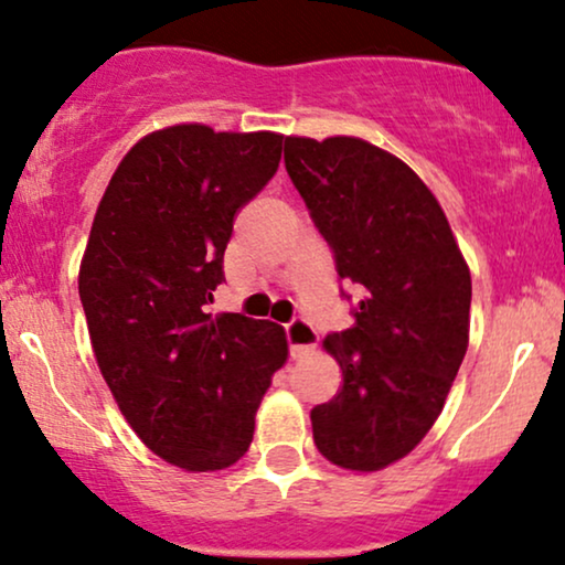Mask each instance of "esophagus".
<instances>
[{
  "label": "esophagus",
  "instance_id": "obj_1",
  "mask_svg": "<svg viewBox=\"0 0 565 565\" xmlns=\"http://www.w3.org/2000/svg\"><path fill=\"white\" fill-rule=\"evenodd\" d=\"M287 339L291 358H305L318 348V331L308 321H300V318L287 326Z\"/></svg>",
  "mask_w": 565,
  "mask_h": 565
}]
</instances>
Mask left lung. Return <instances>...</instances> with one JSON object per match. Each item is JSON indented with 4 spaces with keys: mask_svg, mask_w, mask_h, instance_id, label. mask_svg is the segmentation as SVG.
I'll list each match as a JSON object with an SVG mask.
<instances>
[{
    "mask_svg": "<svg viewBox=\"0 0 565 565\" xmlns=\"http://www.w3.org/2000/svg\"><path fill=\"white\" fill-rule=\"evenodd\" d=\"M284 162L339 278L363 291L355 323L323 339L342 386L310 411L312 439L339 468L382 471L445 407L468 350L471 270L437 196L386 149L287 136Z\"/></svg>",
    "mask_w": 565,
    "mask_h": 565,
    "instance_id": "obj_1",
    "label": "left lung"
}]
</instances>
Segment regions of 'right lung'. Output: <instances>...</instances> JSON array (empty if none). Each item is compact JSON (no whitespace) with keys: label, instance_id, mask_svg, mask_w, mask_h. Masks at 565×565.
I'll return each mask as SVG.
<instances>
[{"label":"right lung","instance_id":"1","mask_svg":"<svg viewBox=\"0 0 565 565\" xmlns=\"http://www.w3.org/2000/svg\"><path fill=\"white\" fill-rule=\"evenodd\" d=\"M281 134L179 124L128 149L102 194L78 270L97 365L128 426L183 471L247 452L281 326L213 312L234 217L274 179Z\"/></svg>","mask_w":565,"mask_h":565}]
</instances>
